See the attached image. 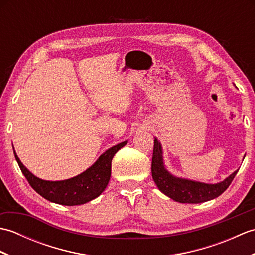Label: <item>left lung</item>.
I'll list each match as a JSON object with an SVG mask.
<instances>
[{"label": "left lung", "instance_id": "obj_1", "mask_svg": "<svg viewBox=\"0 0 255 255\" xmlns=\"http://www.w3.org/2000/svg\"><path fill=\"white\" fill-rule=\"evenodd\" d=\"M151 172L156 186L166 196L178 203L198 204L214 199L223 194L229 187L238 170L217 184H206L176 177L165 169L162 158V147L158 140L154 139Z\"/></svg>", "mask_w": 255, "mask_h": 255}]
</instances>
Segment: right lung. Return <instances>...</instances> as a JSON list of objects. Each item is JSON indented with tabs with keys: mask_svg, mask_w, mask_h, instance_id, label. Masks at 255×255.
Segmentation results:
<instances>
[{
	"mask_svg": "<svg viewBox=\"0 0 255 255\" xmlns=\"http://www.w3.org/2000/svg\"><path fill=\"white\" fill-rule=\"evenodd\" d=\"M126 143L127 141H124L108 149L93 165L81 174L69 180L55 182L45 181L35 176L23 165L15 151L14 154L21 173L38 194L52 203L74 206L88 203L104 192L111 178L114 155Z\"/></svg>",
	"mask_w": 255,
	"mask_h": 255,
	"instance_id": "add662e5",
	"label": "right lung"
}]
</instances>
